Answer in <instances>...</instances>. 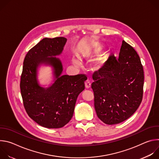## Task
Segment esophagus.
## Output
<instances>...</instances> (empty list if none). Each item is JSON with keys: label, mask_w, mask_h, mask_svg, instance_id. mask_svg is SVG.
<instances>
[{"label": "esophagus", "mask_w": 159, "mask_h": 159, "mask_svg": "<svg viewBox=\"0 0 159 159\" xmlns=\"http://www.w3.org/2000/svg\"><path fill=\"white\" fill-rule=\"evenodd\" d=\"M85 86L86 88L89 89L90 87V86H91V84H90V82L89 80H87L85 82Z\"/></svg>", "instance_id": "esophagus-1"}]
</instances>
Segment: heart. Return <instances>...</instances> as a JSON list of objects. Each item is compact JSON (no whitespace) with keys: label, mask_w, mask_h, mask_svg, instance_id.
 <instances>
[{"label":"heart","mask_w":159,"mask_h":159,"mask_svg":"<svg viewBox=\"0 0 159 159\" xmlns=\"http://www.w3.org/2000/svg\"><path fill=\"white\" fill-rule=\"evenodd\" d=\"M104 45L102 43L99 42H94L91 44L87 45L82 51H81V56L84 58H90L93 57L98 55L103 49ZM106 59V54L102 55L98 60V63L99 66H101L104 63ZM74 62L75 63H79V61L77 60H74Z\"/></svg>","instance_id":"heart-1"}]
</instances>
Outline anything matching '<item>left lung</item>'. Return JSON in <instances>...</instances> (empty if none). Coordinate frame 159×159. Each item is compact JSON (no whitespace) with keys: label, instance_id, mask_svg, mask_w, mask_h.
<instances>
[{"label":"left lung","instance_id":"obj_1","mask_svg":"<svg viewBox=\"0 0 159 159\" xmlns=\"http://www.w3.org/2000/svg\"><path fill=\"white\" fill-rule=\"evenodd\" d=\"M94 74L91 87L98 117L111 125L133 115L142 101L144 84L143 66L134 49L123 40L118 58L111 56Z\"/></svg>","mask_w":159,"mask_h":159}]
</instances>
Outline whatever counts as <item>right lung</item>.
<instances>
[{
  "instance_id": "1",
  "label": "right lung",
  "mask_w": 159,
  "mask_h": 159,
  "mask_svg": "<svg viewBox=\"0 0 159 159\" xmlns=\"http://www.w3.org/2000/svg\"><path fill=\"white\" fill-rule=\"evenodd\" d=\"M66 42L64 37L45 38L29 50L23 62L20 89L24 107L28 116L47 128H60L73 116L75 102L85 89L86 76L61 75L63 66L58 58ZM41 64L53 67L54 83L48 88L41 87L37 70Z\"/></svg>"
}]
</instances>
